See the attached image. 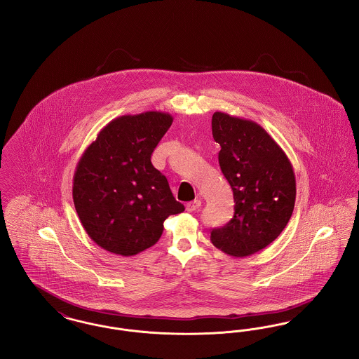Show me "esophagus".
I'll list each match as a JSON object with an SVG mask.
<instances>
[{"label":"esophagus","instance_id":"esophagus-1","mask_svg":"<svg viewBox=\"0 0 359 359\" xmlns=\"http://www.w3.org/2000/svg\"><path fill=\"white\" fill-rule=\"evenodd\" d=\"M201 205H202V202L195 199L192 202H188L187 205H186V210H187L188 212H194V211H196L201 207Z\"/></svg>","mask_w":359,"mask_h":359}]
</instances>
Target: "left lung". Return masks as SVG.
Segmentation results:
<instances>
[{"label":"left lung","instance_id":"8db88e82","mask_svg":"<svg viewBox=\"0 0 359 359\" xmlns=\"http://www.w3.org/2000/svg\"><path fill=\"white\" fill-rule=\"evenodd\" d=\"M211 126L236 203L234 217L212 229L211 242L229 256H250L272 243L290 222L294 172L285 152L255 121L215 111Z\"/></svg>","mask_w":359,"mask_h":359}]
</instances>
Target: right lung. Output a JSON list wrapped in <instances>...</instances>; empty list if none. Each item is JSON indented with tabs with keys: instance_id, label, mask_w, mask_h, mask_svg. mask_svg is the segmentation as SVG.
<instances>
[{
	"instance_id": "add662e5",
	"label": "right lung",
	"mask_w": 359,
	"mask_h": 359,
	"mask_svg": "<svg viewBox=\"0 0 359 359\" xmlns=\"http://www.w3.org/2000/svg\"><path fill=\"white\" fill-rule=\"evenodd\" d=\"M172 121L161 111L110 121L78 161L75 210L88 237L110 253L136 256L154 246L164 221L184 211L151 161Z\"/></svg>"
}]
</instances>
